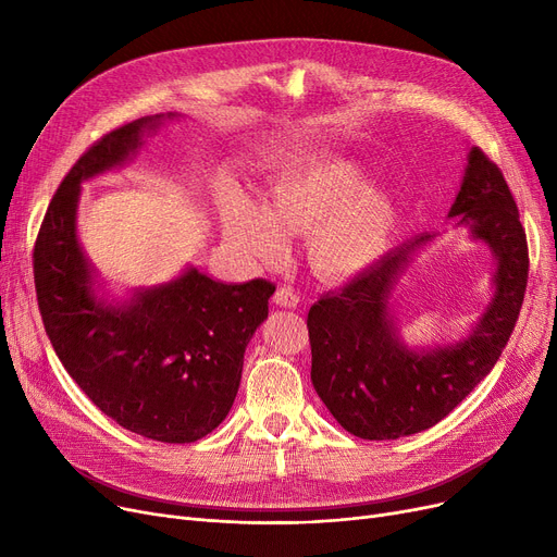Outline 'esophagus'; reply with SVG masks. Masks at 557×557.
<instances>
[{"label":"esophagus","instance_id":"1","mask_svg":"<svg viewBox=\"0 0 557 557\" xmlns=\"http://www.w3.org/2000/svg\"><path fill=\"white\" fill-rule=\"evenodd\" d=\"M273 302H275L277 307H284V309H294V307H298V305H300V296L296 294L294 288L282 286V288H277V290H275Z\"/></svg>","mask_w":557,"mask_h":557}]
</instances>
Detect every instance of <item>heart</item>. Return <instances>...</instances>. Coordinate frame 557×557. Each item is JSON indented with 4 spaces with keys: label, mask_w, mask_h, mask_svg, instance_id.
<instances>
[{
    "label": "heart",
    "mask_w": 557,
    "mask_h": 557,
    "mask_svg": "<svg viewBox=\"0 0 557 557\" xmlns=\"http://www.w3.org/2000/svg\"><path fill=\"white\" fill-rule=\"evenodd\" d=\"M397 202L370 185L363 164L349 158H311L277 166L263 183V202L234 187L221 202L227 246L259 263H277L286 234H307L313 269L332 280L368 271L391 248Z\"/></svg>",
    "instance_id": "heart-1"
}]
</instances>
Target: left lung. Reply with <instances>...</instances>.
I'll list each match as a JSON object with an SVG mask.
<instances>
[{
    "label": "left lung",
    "mask_w": 557,
    "mask_h": 557,
    "mask_svg": "<svg viewBox=\"0 0 557 557\" xmlns=\"http://www.w3.org/2000/svg\"><path fill=\"white\" fill-rule=\"evenodd\" d=\"M490 248L492 296L465 336L408 345L397 325V288L426 232L384 255L307 318L311 384L336 422L363 441H397L447 418L499 361L529 280V246L504 173L472 146L447 219Z\"/></svg>",
    "instance_id": "obj_1"
}]
</instances>
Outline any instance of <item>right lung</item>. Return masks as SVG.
I'll return each mask as SVG.
<instances>
[{
	"instance_id": "right-lung-1",
	"label": "right lung",
	"mask_w": 557,
	"mask_h": 557,
	"mask_svg": "<svg viewBox=\"0 0 557 557\" xmlns=\"http://www.w3.org/2000/svg\"><path fill=\"white\" fill-rule=\"evenodd\" d=\"M178 116H141L99 139L53 194L34 250L42 323L70 376L120 426L173 445L196 443L225 420L275 294L267 280L227 284L187 263L169 282L116 296L85 255L81 185L122 169Z\"/></svg>"
}]
</instances>
